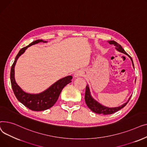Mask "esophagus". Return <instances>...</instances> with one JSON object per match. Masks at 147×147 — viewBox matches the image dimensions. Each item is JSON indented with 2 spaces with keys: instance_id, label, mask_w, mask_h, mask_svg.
Here are the masks:
<instances>
[{
  "instance_id": "1",
  "label": "esophagus",
  "mask_w": 147,
  "mask_h": 147,
  "mask_svg": "<svg viewBox=\"0 0 147 147\" xmlns=\"http://www.w3.org/2000/svg\"><path fill=\"white\" fill-rule=\"evenodd\" d=\"M82 76V74L80 72H76L74 74V76L75 77V78H78V77H80Z\"/></svg>"
}]
</instances>
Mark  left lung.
Masks as SVG:
<instances>
[{
	"label": "left lung",
	"instance_id": "left-lung-1",
	"mask_svg": "<svg viewBox=\"0 0 147 147\" xmlns=\"http://www.w3.org/2000/svg\"><path fill=\"white\" fill-rule=\"evenodd\" d=\"M109 43L110 45H114L115 46V49H116L118 51L123 53L127 55L132 61V65L134 67V64L133 63V60L132 59L128 54L125 52V51L122 48V47L120 45H119V43H117L116 42H115L114 40H110L109 41ZM136 82V81H135ZM131 96L129 98L128 101L125 103L124 104L121 105L120 107H114V108H109L107 107H105L101 104H100L99 102H98L96 101L92 97L91 95H90V90H89V88L88 86V85L86 86V91H85V95H84V99H85V102L86 105H88V107L89 108V109L95 113L97 114H105V115H107V114H113L115 112L118 111L119 110H121V109H123V107H125L126 105V104L128 103V102L129 101V100L130 99Z\"/></svg>",
	"mask_w": 147,
	"mask_h": 147
}]
</instances>
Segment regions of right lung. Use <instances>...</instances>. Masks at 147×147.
Returning a JSON list of instances; mask_svg holds the SVG:
<instances>
[{
  "label": "right lung",
  "instance_id": "add662e5",
  "mask_svg": "<svg viewBox=\"0 0 147 147\" xmlns=\"http://www.w3.org/2000/svg\"><path fill=\"white\" fill-rule=\"evenodd\" d=\"M42 42L44 43L47 42L42 40H37L31 43L26 47L22 48L15 57L11 69L10 78L11 86L15 96L20 102L33 111H43L50 109L57 102L62 90L67 84L71 82V80L73 78L71 76L65 77L53 83L48 89L37 94L26 93L18 85L14 78V67L18 58L22 53H24L29 46Z\"/></svg>",
  "mask_w": 147,
  "mask_h": 147
}]
</instances>
